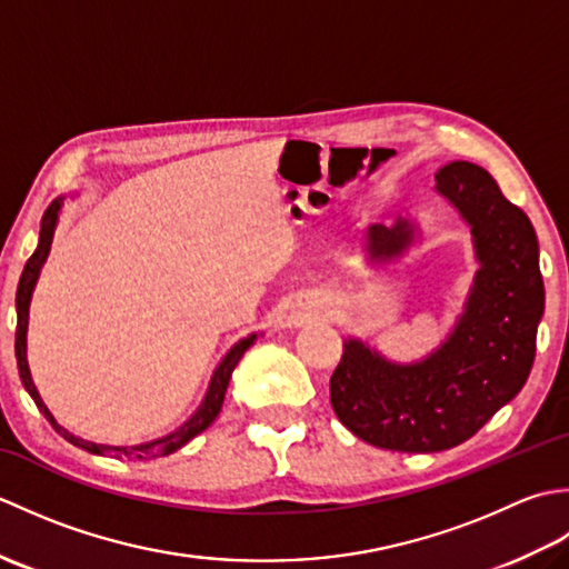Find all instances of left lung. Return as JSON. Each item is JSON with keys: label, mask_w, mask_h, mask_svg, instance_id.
<instances>
[{"label": "left lung", "mask_w": 569, "mask_h": 569, "mask_svg": "<svg viewBox=\"0 0 569 569\" xmlns=\"http://www.w3.org/2000/svg\"><path fill=\"white\" fill-rule=\"evenodd\" d=\"M435 190L471 227L479 261L462 318L416 365H393L365 342L347 340L330 377L337 418L381 450L440 452L469 440L523 389L536 359L546 288L533 224L475 163L442 166ZM413 229L408 220L369 227V259L401 257L413 244Z\"/></svg>", "instance_id": "1"}]
</instances>
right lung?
<instances>
[{
    "instance_id": "1",
    "label": "right lung",
    "mask_w": 569,
    "mask_h": 569,
    "mask_svg": "<svg viewBox=\"0 0 569 569\" xmlns=\"http://www.w3.org/2000/svg\"><path fill=\"white\" fill-rule=\"evenodd\" d=\"M63 208V198L53 200L48 204V210L43 212V220H41V234H39V247L31 253V259L27 261L19 278V288H17V365H19V377L23 389L29 391V396L33 398V403L39 406L41 413L48 418V422L56 428L58 435H63V438L76 445L82 447V450H88L92 455H110L117 459H151V457H166L176 450H180L186 442H190L196 435H200L204 428H210V422L217 418L224 401V393H227V386H229V377H232L234 367L239 365L241 355L247 352V349L257 340V335H249L244 340H239L232 349H229L227 357L220 361V367L214 369L212 373V381H210V389L208 396H204V401L200 403V408L192 413V418L188 422H183L178 430H173L171 435H166V438L159 440H151V442H143V445H134V447H114V445H98V442H90V440H82L78 435L68 432L66 428H60L56 418L51 416V410L46 408V403L41 401L39 391H36L33 379H31V371H29V361H27V328H29V303H31V293H33V286L39 281V273H41V266L48 257V251H51V241H53V232H56V224H58V212Z\"/></svg>"
}]
</instances>
